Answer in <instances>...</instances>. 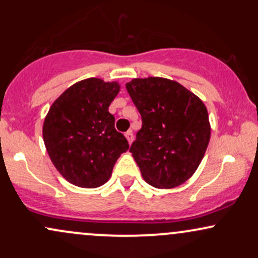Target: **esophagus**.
<instances>
[{"mask_svg": "<svg viewBox=\"0 0 258 258\" xmlns=\"http://www.w3.org/2000/svg\"><path fill=\"white\" fill-rule=\"evenodd\" d=\"M125 137L127 138V142H128V143L131 144L132 142H133V132L131 131V130H130V131H127L125 133Z\"/></svg>", "mask_w": 258, "mask_h": 258, "instance_id": "esophagus-1", "label": "esophagus"}]
</instances>
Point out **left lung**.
Returning <instances> with one entry per match:
<instances>
[{
	"instance_id": "obj_1",
	"label": "left lung",
	"mask_w": 258,
	"mask_h": 258,
	"mask_svg": "<svg viewBox=\"0 0 258 258\" xmlns=\"http://www.w3.org/2000/svg\"><path fill=\"white\" fill-rule=\"evenodd\" d=\"M126 88L142 116L130 152L144 180L159 189L183 184L199 167L211 137L205 104L165 78L133 79Z\"/></svg>"
}]
</instances>
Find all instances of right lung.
I'll use <instances>...</instances> for the list:
<instances>
[{
    "instance_id": "right-lung-1",
    "label": "right lung",
    "mask_w": 258,
    "mask_h": 258,
    "mask_svg": "<svg viewBox=\"0 0 258 258\" xmlns=\"http://www.w3.org/2000/svg\"><path fill=\"white\" fill-rule=\"evenodd\" d=\"M119 92L116 81L82 80L65 90L44 117L42 135L49 159L74 185H103L116 160L128 150V142L115 130V117L109 112Z\"/></svg>"
}]
</instances>
